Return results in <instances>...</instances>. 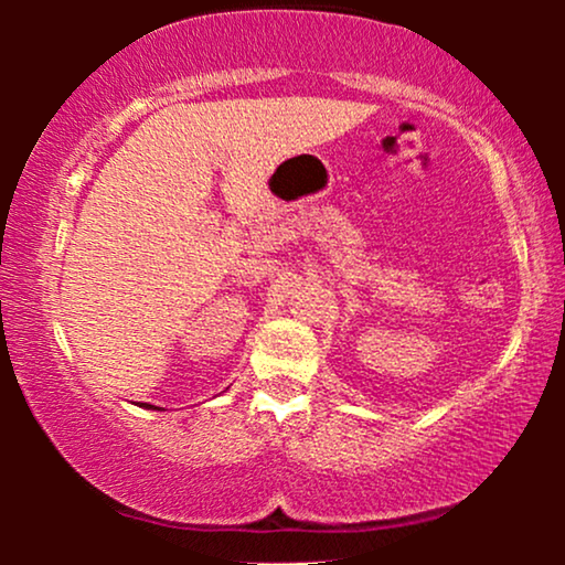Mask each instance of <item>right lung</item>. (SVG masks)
<instances>
[{
	"label": "right lung",
	"mask_w": 565,
	"mask_h": 565,
	"mask_svg": "<svg viewBox=\"0 0 565 565\" xmlns=\"http://www.w3.org/2000/svg\"><path fill=\"white\" fill-rule=\"evenodd\" d=\"M146 406H149V408H151V404H146ZM153 408H157V406H153Z\"/></svg>",
	"instance_id": "right-lung-1"
}]
</instances>
